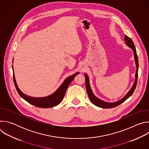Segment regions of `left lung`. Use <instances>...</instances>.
<instances>
[{
    "mask_svg": "<svg viewBox=\"0 0 149 149\" xmlns=\"http://www.w3.org/2000/svg\"><path fill=\"white\" fill-rule=\"evenodd\" d=\"M124 39L125 40V44L128 46L129 47H130V48H132L133 51L134 52V60H135V62H136V79H135V82L133 84V86L132 88V89L130 90V91L127 93L125 96L122 98L121 100L118 101L117 102H113V103H110V102H107L103 101L101 100H100L99 98H98L97 97H96L94 94L93 93V91L91 89L90 86V83H89V78L88 77V76L85 74V78H86V89H87V91L88 93V95L89 97V98L90 100V101L97 107H101V108H103V109H111V108H114L117 107L118 105L121 104V103H123L124 101H125L127 98H129L134 93L136 86H137V79H138V69H139V61H138V56L137 55V52H136V47L134 45V43L133 40L131 39L130 38H129V36H127V35H125L124 36Z\"/></svg>",
    "mask_w": 149,
    "mask_h": 149,
    "instance_id": "left-lung-1",
    "label": "left lung"
}]
</instances>
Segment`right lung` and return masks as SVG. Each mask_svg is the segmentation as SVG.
<instances>
[{"mask_svg":"<svg viewBox=\"0 0 149 149\" xmlns=\"http://www.w3.org/2000/svg\"><path fill=\"white\" fill-rule=\"evenodd\" d=\"M78 74L79 72H76L74 75L66 78V79L63 81V82L61 84V86L56 91V92L52 94V95L46 97H42V98H33V97H28L25 95L24 94H23L20 91V90L19 89L17 86L14 74H13V82H14L16 89L18 94L21 97L24 98L25 100H26L29 104L34 106H36L37 107L46 109V108H51V107H55V106L61 103L63 97H64L65 92L67 91V88L69 86L70 84L74 79V77Z\"/></svg>","mask_w":149,"mask_h":149,"instance_id":"1","label":"right lung"}]
</instances>
